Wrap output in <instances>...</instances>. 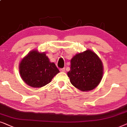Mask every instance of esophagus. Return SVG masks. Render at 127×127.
I'll use <instances>...</instances> for the list:
<instances>
[{"instance_id":"34e87169","label":"esophagus","mask_w":127,"mask_h":127,"mask_svg":"<svg viewBox=\"0 0 127 127\" xmlns=\"http://www.w3.org/2000/svg\"><path fill=\"white\" fill-rule=\"evenodd\" d=\"M60 71L61 72H65V68H60Z\"/></svg>"}]
</instances>
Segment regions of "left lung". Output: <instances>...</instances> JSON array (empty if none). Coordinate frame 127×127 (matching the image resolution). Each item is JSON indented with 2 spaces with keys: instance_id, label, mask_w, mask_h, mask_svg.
I'll use <instances>...</instances> for the list:
<instances>
[{
  "instance_id": "obj_1",
  "label": "left lung",
  "mask_w": 127,
  "mask_h": 127,
  "mask_svg": "<svg viewBox=\"0 0 127 127\" xmlns=\"http://www.w3.org/2000/svg\"><path fill=\"white\" fill-rule=\"evenodd\" d=\"M67 72L71 84L81 91H90L100 84L103 75V66L99 57L90 49L79 53L70 61Z\"/></svg>"
}]
</instances>
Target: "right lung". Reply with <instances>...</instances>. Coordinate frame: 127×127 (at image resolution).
Instances as JSON below:
<instances>
[{"instance_id": "obj_1", "label": "right lung", "mask_w": 127, "mask_h": 127, "mask_svg": "<svg viewBox=\"0 0 127 127\" xmlns=\"http://www.w3.org/2000/svg\"><path fill=\"white\" fill-rule=\"evenodd\" d=\"M18 67L24 82L33 88H41L47 85L60 72L45 52H39L36 49L31 50L22 59Z\"/></svg>"}]
</instances>
